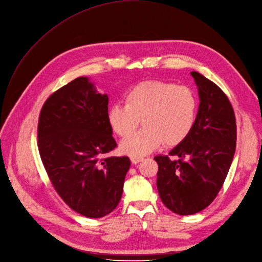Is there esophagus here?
Listing matches in <instances>:
<instances>
[{"label": "esophagus", "instance_id": "34e87169", "mask_svg": "<svg viewBox=\"0 0 262 262\" xmlns=\"http://www.w3.org/2000/svg\"><path fill=\"white\" fill-rule=\"evenodd\" d=\"M130 159H131V162H132L133 164H137V163H139V162H141V161L143 160V157H138V156H132Z\"/></svg>", "mask_w": 262, "mask_h": 262}]
</instances>
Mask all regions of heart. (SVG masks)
<instances>
[{"mask_svg": "<svg viewBox=\"0 0 262 262\" xmlns=\"http://www.w3.org/2000/svg\"><path fill=\"white\" fill-rule=\"evenodd\" d=\"M124 105L115 103L107 111V121L120 138H128L138 126L144 127L124 140L120 148L131 156H144L164 143L174 146L191 132L198 110L194 92L187 86L165 81H144L130 88Z\"/></svg>", "mask_w": 262, "mask_h": 262, "instance_id": "heart-1", "label": "heart"}]
</instances>
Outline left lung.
I'll return each mask as SVG.
<instances>
[{
  "label": "left lung",
  "instance_id": "8db88e82",
  "mask_svg": "<svg viewBox=\"0 0 262 262\" xmlns=\"http://www.w3.org/2000/svg\"><path fill=\"white\" fill-rule=\"evenodd\" d=\"M199 110L189 135L169 152L156 156L157 188L163 204L179 215H192L210 205L232 163L236 123L231 103L216 83L191 72ZM170 156H176L171 160Z\"/></svg>",
  "mask_w": 262,
  "mask_h": 262
}]
</instances>
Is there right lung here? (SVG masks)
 <instances>
[{"mask_svg":"<svg viewBox=\"0 0 262 262\" xmlns=\"http://www.w3.org/2000/svg\"><path fill=\"white\" fill-rule=\"evenodd\" d=\"M108 97L87 77L57 90L41 107L37 146L56 191L72 210L101 218L117 207L128 157H104L116 147L107 121Z\"/></svg>","mask_w":262,"mask_h":262,"instance_id":"add662e5","label":"right lung"}]
</instances>
